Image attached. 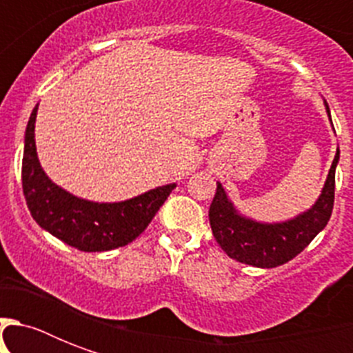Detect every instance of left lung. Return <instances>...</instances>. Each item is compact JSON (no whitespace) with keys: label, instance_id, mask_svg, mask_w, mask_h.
<instances>
[{"label":"left lung","instance_id":"obj_1","mask_svg":"<svg viewBox=\"0 0 353 353\" xmlns=\"http://www.w3.org/2000/svg\"><path fill=\"white\" fill-rule=\"evenodd\" d=\"M326 110L330 108L326 104ZM339 163V148L328 172L326 183L312 209L280 223H262L241 216L218 183L210 203L209 220L212 234L223 251L236 262L254 268H276L290 262L306 249L330 221L335 198V166Z\"/></svg>","mask_w":353,"mask_h":353}]
</instances>
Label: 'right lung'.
<instances>
[{
    "label": "right lung",
    "mask_w": 353,
    "mask_h": 353,
    "mask_svg": "<svg viewBox=\"0 0 353 353\" xmlns=\"http://www.w3.org/2000/svg\"><path fill=\"white\" fill-rule=\"evenodd\" d=\"M36 112L38 106L30 113L25 130L21 161L23 196L36 223L63 243L85 252L112 251L135 240L176 188V183L119 203H95L77 198L54 185L41 168L34 143Z\"/></svg>",
    "instance_id": "obj_1"
}]
</instances>
